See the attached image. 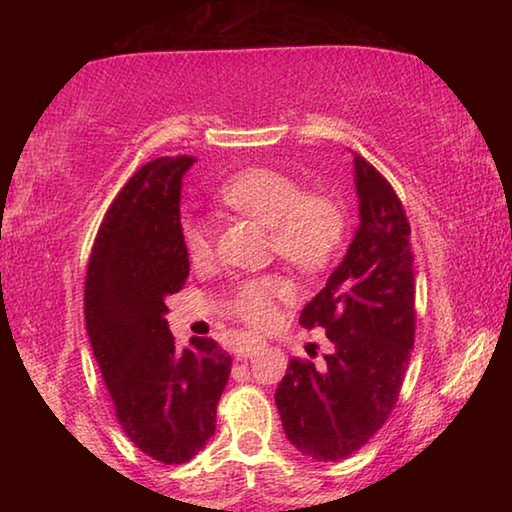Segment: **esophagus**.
Here are the masks:
<instances>
[{"label": "esophagus", "instance_id": "1", "mask_svg": "<svg viewBox=\"0 0 512 512\" xmlns=\"http://www.w3.org/2000/svg\"><path fill=\"white\" fill-rule=\"evenodd\" d=\"M259 348H262V341L255 339V336H250V334H244V336H239L235 343V357L237 359H253L259 352Z\"/></svg>", "mask_w": 512, "mask_h": 512}]
</instances>
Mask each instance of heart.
I'll list each match as a JSON object with an SVG mask.
<instances>
[{
  "instance_id": "1",
  "label": "heart",
  "mask_w": 512,
  "mask_h": 512,
  "mask_svg": "<svg viewBox=\"0 0 512 512\" xmlns=\"http://www.w3.org/2000/svg\"><path fill=\"white\" fill-rule=\"evenodd\" d=\"M216 198L241 216L268 228V246L298 271L318 273L334 262L348 232V216L332 194L305 192L289 173L253 167L235 173L216 189ZM183 244L192 264L212 257V230L201 219L183 221ZM291 296V284L282 275L248 277L228 298V309L250 325H262L273 316L277 300Z\"/></svg>"
}]
</instances>
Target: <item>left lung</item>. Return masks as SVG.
Instances as JSON below:
<instances>
[{
	"instance_id": "left-lung-1",
	"label": "left lung",
	"mask_w": 512,
	"mask_h": 512,
	"mask_svg": "<svg viewBox=\"0 0 512 512\" xmlns=\"http://www.w3.org/2000/svg\"><path fill=\"white\" fill-rule=\"evenodd\" d=\"M359 230L323 289L300 314L323 327V366L293 357L275 391L291 445L316 461H341L384 427L400 397L415 339L411 225L391 183L354 153Z\"/></svg>"
}]
</instances>
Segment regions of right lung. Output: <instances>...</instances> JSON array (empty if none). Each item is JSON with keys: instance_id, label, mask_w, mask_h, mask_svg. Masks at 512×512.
Masks as SVG:
<instances>
[{"instance_id": "right-lung-1", "label": "right lung", "mask_w": 512, "mask_h": 512, "mask_svg": "<svg viewBox=\"0 0 512 512\" xmlns=\"http://www.w3.org/2000/svg\"><path fill=\"white\" fill-rule=\"evenodd\" d=\"M192 155L146 162L108 207L85 275V325L121 429L167 465L214 436L232 359L212 339L178 350L164 298L185 287L180 189Z\"/></svg>"}]
</instances>
